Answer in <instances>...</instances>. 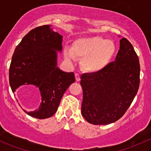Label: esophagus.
I'll return each mask as SVG.
<instances>
[{"mask_svg": "<svg viewBox=\"0 0 151 151\" xmlns=\"http://www.w3.org/2000/svg\"><path fill=\"white\" fill-rule=\"evenodd\" d=\"M75 79H76V81H80V74H75Z\"/></svg>", "mask_w": 151, "mask_h": 151, "instance_id": "34e87169", "label": "esophagus"}]
</instances>
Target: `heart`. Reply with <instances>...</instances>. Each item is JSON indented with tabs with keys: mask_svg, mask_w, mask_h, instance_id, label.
<instances>
[{
	"mask_svg": "<svg viewBox=\"0 0 151 151\" xmlns=\"http://www.w3.org/2000/svg\"><path fill=\"white\" fill-rule=\"evenodd\" d=\"M115 52V46L112 41L101 36H94L76 39L71 50L64 52L68 60H75L76 57L83 58L81 67L88 73H98L109 64Z\"/></svg>",
	"mask_w": 151,
	"mask_h": 151,
	"instance_id": "1",
	"label": "heart"
}]
</instances>
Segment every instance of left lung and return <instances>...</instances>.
Masks as SVG:
<instances>
[{
  "mask_svg": "<svg viewBox=\"0 0 151 151\" xmlns=\"http://www.w3.org/2000/svg\"><path fill=\"white\" fill-rule=\"evenodd\" d=\"M139 74L137 55L132 44L121 38L115 61L99 72L81 76V114L85 119L94 125L109 124L120 119L137 93Z\"/></svg>",
  "mask_w": 151,
  "mask_h": 151,
  "instance_id": "8db88e82",
  "label": "left lung"
}]
</instances>
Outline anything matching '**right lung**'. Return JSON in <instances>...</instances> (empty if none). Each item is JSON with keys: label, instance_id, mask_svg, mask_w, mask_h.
Wrapping results in <instances>:
<instances>
[{"label": "right lung", "instance_id": "right-lung-1", "mask_svg": "<svg viewBox=\"0 0 151 151\" xmlns=\"http://www.w3.org/2000/svg\"><path fill=\"white\" fill-rule=\"evenodd\" d=\"M63 36L51 25L37 27L28 32L17 45L9 68L12 92L17 89L37 88L41 96L39 108L25 110L33 118L45 119L58 110L67 88L75 82L73 72L58 67V52H62Z\"/></svg>", "mask_w": 151, "mask_h": 151}]
</instances>
